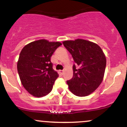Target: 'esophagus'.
I'll use <instances>...</instances> for the list:
<instances>
[{"label": "esophagus", "mask_w": 127, "mask_h": 127, "mask_svg": "<svg viewBox=\"0 0 127 127\" xmlns=\"http://www.w3.org/2000/svg\"><path fill=\"white\" fill-rule=\"evenodd\" d=\"M59 73L60 74H62V75H63V73H64V71L63 70H59Z\"/></svg>", "instance_id": "obj_1"}]
</instances>
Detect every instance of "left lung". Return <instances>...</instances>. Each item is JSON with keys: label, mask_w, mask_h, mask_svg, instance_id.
I'll list each match as a JSON object with an SVG mask.
<instances>
[{"label": "left lung", "mask_w": 127, "mask_h": 127, "mask_svg": "<svg viewBox=\"0 0 127 127\" xmlns=\"http://www.w3.org/2000/svg\"><path fill=\"white\" fill-rule=\"evenodd\" d=\"M63 43L75 62L73 78L67 81L70 91L79 97L90 95L103 81L106 65L104 52L97 44L84 39Z\"/></svg>", "instance_id": "1"}]
</instances>
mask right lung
<instances>
[{"label":"right lung","instance_id":"add662e5","mask_svg":"<svg viewBox=\"0 0 127 127\" xmlns=\"http://www.w3.org/2000/svg\"><path fill=\"white\" fill-rule=\"evenodd\" d=\"M62 45L59 42L40 39L26 45L22 49L17 70L22 85L31 95L43 97L51 91L59 74L52 68L50 60Z\"/></svg>","mask_w":127,"mask_h":127}]
</instances>
